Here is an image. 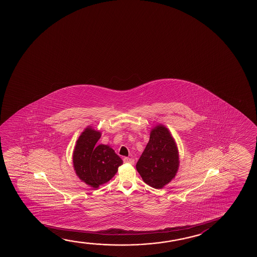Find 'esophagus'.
<instances>
[{
	"label": "esophagus",
	"mask_w": 257,
	"mask_h": 257,
	"mask_svg": "<svg viewBox=\"0 0 257 257\" xmlns=\"http://www.w3.org/2000/svg\"><path fill=\"white\" fill-rule=\"evenodd\" d=\"M122 160H123V163H128V164H131V165H134V164H135V160L132 159V158H123Z\"/></svg>",
	"instance_id": "esophagus-1"
}]
</instances>
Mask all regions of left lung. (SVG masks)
Returning a JSON list of instances; mask_svg holds the SVG:
<instances>
[{
  "instance_id": "left-lung-1",
  "label": "left lung",
  "mask_w": 257,
  "mask_h": 257,
  "mask_svg": "<svg viewBox=\"0 0 257 257\" xmlns=\"http://www.w3.org/2000/svg\"><path fill=\"white\" fill-rule=\"evenodd\" d=\"M177 147L169 131L158 125L151 131L150 141L139 159L136 169L148 185L162 189L177 173Z\"/></svg>"
}]
</instances>
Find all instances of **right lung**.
<instances>
[{"label": "right lung", "instance_id": "right-lung-1", "mask_svg": "<svg viewBox=\"0 0 257 257\" xmlns=\"http://www.w3.org/2000/svg\"><path fill=\"white\" fill-rule=\"evenodd\" d=\"M100 133L86 128L76 142L73 163L78 177L92 188L110 181L122 165L121 158L107 145H96Z\"/></svg>", "mask_w": 257, "mask_h": 257}]
</instances>
